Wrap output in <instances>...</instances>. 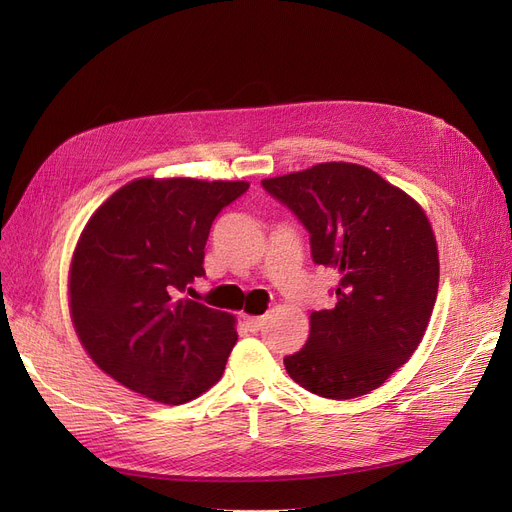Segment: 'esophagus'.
<instances>
[{"label":"esophagus","instance_id":"1","mask_svg":"<svg viewBox=\"0 0 512 512\" xmlns=\"http://www.w3.org/2000/svg\"><path fill=\"white\" fill-rule=\"evenodd\" d=\"M245 324H247V328L251 332H259L263 328V324H265V317H259V315L257 317H247Z\"/></svg>","mask_w":512,"mask_h":512}]
</instances>
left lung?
Wrapping results in <instances>:
<instances>
[{
    "label": "left lung",
    "instance_id": "8db88e82",
    "mask_svg": "<svg viewBox=\"0 0 512 512\" xmlns=\"http://www.w3.org/2000/svg\"><path fill=\"white\" fill-rule=\"evenodd\" d=\"M309 232L311 257L340 274L336 307L311 313L290 378L324 398L382 386L409 361L438 297V247L423 209L380 174L330 161L261 180Z\"/></svg>",
    "mask_w": 512,
    "mask_h": 512
}]
</instances>
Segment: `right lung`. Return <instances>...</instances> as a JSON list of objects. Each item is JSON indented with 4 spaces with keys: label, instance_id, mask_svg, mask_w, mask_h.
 Here are the masks:
<instances>
[{
    "label": "right lung",
    "instance_id": "add662e5",
    "mask_svg": "<svg viewBox=\"0 0 512 512\" xmlns=\"http://www.w3.org/2000/svg\"><path fill=\"white\" fill-rule=\"evenodd\" d=\"M249 182L132 180L85 226L70 265V315L91 359L116 382L182 405L222 378L234 317L182 299L205 276L218 213Z\"/></svg>",
    "mask_w": 512,
    "mask_h": 512
}]
</instances>
